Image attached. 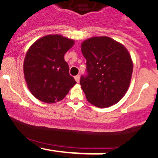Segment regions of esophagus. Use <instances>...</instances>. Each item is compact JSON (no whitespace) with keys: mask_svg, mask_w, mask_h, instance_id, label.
I'll list each match as a JSON object with an SVG mask.
<instances>
[{"mask_svg":"<svg viewBox=\"0 0 158 158\" xmlns=\"http://www.w3.org/2000/svg\"><path fill=\"white\" fill-rule=\"evenodd\" d=\"M74 78H75V80L77 81V82H79V81H80V76L77 75V76H76Z\"/></svg>","mask_w":158,"mask_h":158,"instance_id":"esophagus-1","label":"esophagus"}]
</instances>
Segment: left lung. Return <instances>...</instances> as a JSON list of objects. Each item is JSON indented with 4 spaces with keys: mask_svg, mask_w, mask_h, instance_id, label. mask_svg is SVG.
<instances>
[{
    "mask_svg": "<svg viewBox=\"0 0 158 158\" xmlns=\"http://www.w3.org/2000/svg\"><path fill=\"white\" fill-rule=\"evenodd\" d=\"M86 59L87 77L80 85L90 104L98 108L115 105L129 88L133 61L124 45L108 36H94L81 44Z\"/></svg>",
    "mask_w": 158,
    "mask_h": 158,
    "instance_id": "left-lung-1",
    "label": "left lung"
}]
</instances>
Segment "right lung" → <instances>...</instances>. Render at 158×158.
I'll use <instances>...</instances> for the list:
<instances>
[{
  "mask_svg": "<svg viewBox=\"0 0 158 158\" xmlns=\"http://www.w3.org/2000/svg\"><path fill=\"white\" fill-rule=\"evenodd\" d=\"M74 43V40L61 35H48L28 49L23 61V75L27 88L36 99L49 104L59 102L76 85L64 59Z\"/></svg>",
  "mask_w": 158,
  "mask_h": 158,
  "instance_id": "obj_1",
  "label": "right lung"
}]
</instances>
